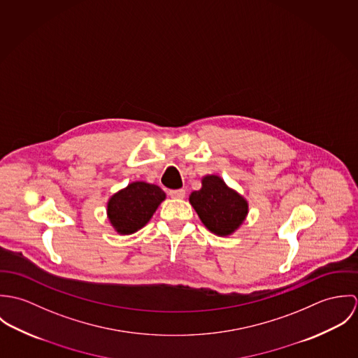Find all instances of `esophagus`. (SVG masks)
Returning <instances> with one entry per match:
<instances>
[{"label": "esophagus", "mask_w": 358, "mask_h": 358, "mask_svg": "<svg viewBox=\"0 0 358 358\" xmlns=\"http://www.w3.org/2000/svg\"><path fill=\"white\" fill-rule=\"evenodd\" d=\"M169 196H171L172 199H175V200H182V199H185V196H186V190H183V189H179V190H169Z\"/></svg>", "instance_id": "34e87169"}]
</instances>
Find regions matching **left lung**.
<instances>
[{"label": "left lung", "mask_w": 358, "mask_h": 358, "mask_svg": "<svg viewBox=\"0 0 358 358\" xmlns=\"http://www.w3.org/2000/svg\"><path fill=\"white\" fill-rule=\"evenodd\" d=\"M189 201L205 227L219 237L236 233L248 216V201L219 175L203 176L201 189L193 192Z\"/></svg>", "instance_id": "8db88e82"}]
</instances>
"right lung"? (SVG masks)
Segmentation results:
<instances>
[{
    "mask_svg": "<svg viewBox=\"0 0 358 358\" xmlns=\"http://www.w3.org/2000/svg\"><path fill=\"white\" fill-rule=\"evenodd\" d=\"M165 199L166 194L157 185L132 182L108 199L107 219L117 234H134L149 223Z\"/></svg>",
    "mask_w": 358,
    "mask_h": 358,
    "instance_id": "right-lung-1",
    "label": "right lung"
}]
</instances>
